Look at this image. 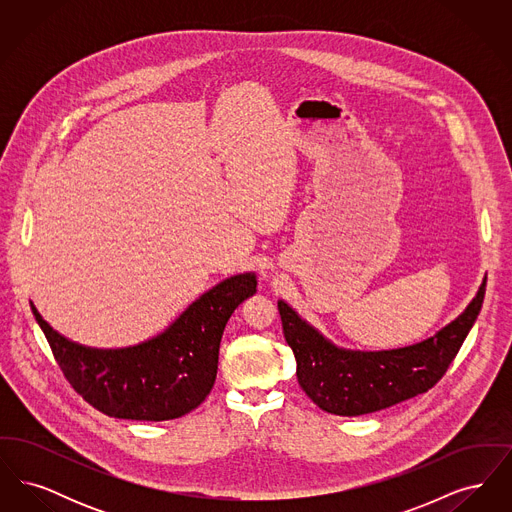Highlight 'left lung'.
I'll list each match as a JSON object with an SVG mask.
<instances>
[{"instance_id": "8db88e82", "label": "left lung", "mask_w": 512, "mask_h": 512, "mask_svg": "<svg viewBox=\"0 0 512 512\" xmlns=\"http://www.w3.org/2000/svg\"><path fill=\"white\" fill-rule=\"evenodd\" d=\"M486 280L463 313L432 338L384 351L338 347L278 301L284 338L297 363V382L322 411L359 416L388 409L434 388L480 315Z\"/></svg>"}]
</instances>
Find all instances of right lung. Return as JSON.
Instances as JSON below:
<instances>
[{
    "mask_svg": "<svg viewBox=\"0 0 512 512\" xmlns=\"http://www.w3.org/2000/svg\"><path fill=\"white\" fill-rule=\"evenodd\" d=\"M257 292L255 272L230 276L149 340L98 349L65 338L38 313L65 378L94 409L126 420H172L199 407L213 390L224 326L238 305Z\"/></svg>",
    "mask_w": 512,
    "mask_h": 512,
    "instance_id": "1",
    "label": "right lung"
}]
</instances>
